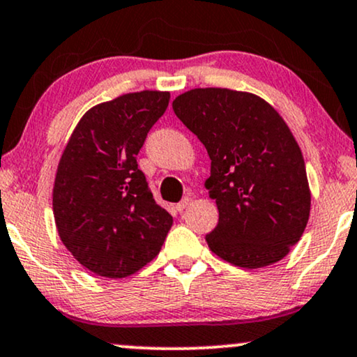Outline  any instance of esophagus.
I'll use <instances>...</instances> for the list:
<instances>
[{
  "instance_id": "34e87169",
  "label": "esophagus",
  "mask_w": 357,
  "mask_h": 357,
  "mask_svg": "<svg viewBox=\"0 0 357 357\" xmlns=\"http://www.w3.org/2000/svg\"><path fill=\"white\" fill-rule=\"evenodd\" d=\"M188 204H190V197H185V199H182L177 205H175V208H177V212H183L188 206Z\"/></svg>"
}]
</instances>
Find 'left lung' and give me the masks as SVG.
Wrapping results in <instances>:
<instances>
[{
    "mask_svg": "<svg viewBox=\"0 0 357 357\" xmlns=\"http://www.w3.org/2000/svg\"><path fill=\"white\" fill-rule=\"evenodd\" d=\"M208 152L205 188L218 206L210 250L241 268L283 259L305 231L311 208L305 158L283 117L250 92L205 87L172 102Z\"/></svg>",
    "mask_w": 357,
    "mask_h": 357,
    "instance_id": "8db88e82",
    "label": "left lung"
}]
</instances>
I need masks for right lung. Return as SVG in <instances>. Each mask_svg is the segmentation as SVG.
<instances>
[{
    "label": "right lung",
    "mask_w": 357,
    "mask_h": 357,
    "mask_svg": "<svg viewBox=\"0 0 357 357\" xmlns=\"http://www.w3.org/2000/svg\"><path fill=\"white\" fill-rule=\"evenodd\" d=\"M170 92L140 91L89 109L66 145L52 188L59 238L87 270L134 275L160 252L172 215L157 205L137 153Z\"/></svg>",
    "instance_id": "add662e5"
}]
</instances>
